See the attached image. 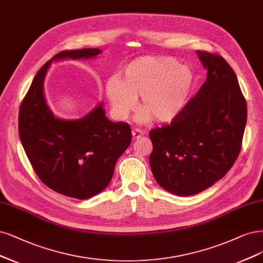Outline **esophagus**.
Returning a JSON list of instances; mask_svg holds the SVG:
<instances>
[{"label": "esophagus", "mask_w": 263, "mask_h": 263, "mask_svg": "<svg viewBox=\"0 0 263 263\" xmlns=\"http://www.w3.org/2000/svg\"><path fill=\"white\" fill-rule=\"evenodd\" d=\"M143 134H144V133H143L142 130L138 129V128H134V129L132 130V135H133V138H134V139L140 138Z\"/></svg>", "instance_id": "obj_1"}]
</instances>
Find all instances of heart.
<instances>
[{"mask_svg":"<svg viewBox=\"0 0 263 263\" xmlns=\"http://www.w3.org/2000/svg\"><path fill=\"white\" fill-rule=\"evenodd\" d=\"M193 78L192 70L175 59L142 57L126 65L119 78L107 81L105 95L119 120L127 119L140 97L139 122L168 123L183 111Z\"/></svg>","mask_w":263,"mask_h":263,"instance_id":"1","label":"heart"}]
</instances>
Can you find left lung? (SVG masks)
I'll list each match as a JSON object with an SVG mask.
<instances>
[{
    "label": "left lung",
    "mask_w": 263,
    "mask_h": 263,
    "mask_svg": "<svg viewBox=\"0 0 263 263\" xmlns=\"http://www.w3.org/2000/svg\"><path fill=\"white\" fill-rule=\"evenodd\" d=\"M206 79L170 125L150 130L149 163L168 193L192 196L211 187L236 161L247 122V104L236 75L216 54L197 51Z\"/></svg>",
    "instance_id": "obj_1"
}]
</instances>
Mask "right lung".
I'll use <instances>...</instances> for the list:
<instances>
[{
    "instance_id": "add662e5",
    "label": "right lung",
    "mask_w": 263,
    "mask_h": 263,
    "mask_svg": "<svg viewBox=\"0 0 263 263\" xmlns=\"http://www.w3.org/2000/svg\"><path fill=\"white\" fill-rule=\"evenodd\" d=\"M99 49L63 51L40 68L21 105L18 130L35 173L49 188L76 199L91 198L111 182L115 164L129 147L132 130L105 116L103 103L78 120L53 114L44 96V79L52 62L88 60Z\"/></svg>"
}]
</instances>
